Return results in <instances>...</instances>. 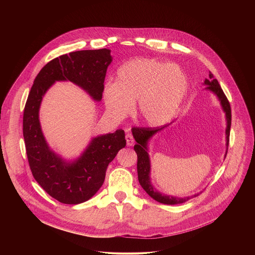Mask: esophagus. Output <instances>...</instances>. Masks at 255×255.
<instances>
[{"label": "esophagus", "instance_id": "1", "mask_svg": "<svg viewBox=\"0 0 255 255\" xmlns=\"http://www.w3.org/2000/svg\"><path fill=\"white\" fill-rule=\"evenodd\" d=\"M126 140H127V145L128 146H132L134 143V138L130 133H128L126 135Z\"/></svg>", "mask_w": 255, "mask_h": 255}]
</instances>
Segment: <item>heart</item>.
<instances>
[{
  "mask_svg": "<svg viewBox=\"0 0 255 255\" xmlns=\"http://www.w3.org/2000/svg\"><path fill=\"white\" fill-rule=\"evenodd\" d=\"M187 90V79L176 65L138 58L117 72L116 82L104 86L103 97L110 114L123 119L136 100V114L146 125L159 127L173 119Z\"/></svg>",
  "mask_w": 255,
  "mask_h": 255,
  "instance_id": "obj_1",
  "label": "heart"
}]
</instances>
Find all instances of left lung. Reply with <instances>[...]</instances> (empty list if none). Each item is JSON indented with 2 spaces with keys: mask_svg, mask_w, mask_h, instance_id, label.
<instances>
[{
  "mask_svg": "<svg viewBox=\"0 0 255 255\" xmlns=\"http://www.w3.org/2000/svg\"><path fill=\"white\" fill-rule=\"evenodd\" d=\"M204 83L207 85L206 89L211 90L218 96L219 100L221 102V105L223 107L224 112L226 113V118H227V128H226V134H227V146L229 145V137H230V130H231V124H232V113H231V105L230 102L225 95L223 89L221 88L219 84L218 80L214 78V75L211 73H209V78L205 79ZM164 127H157V128H137L133 127L131 128L132 135L137 142L134 145V151L137 154V175H138V181L142 188L148 193L149 196H151L153 199L156 201L163 203V204H169V205H174V204H180L187 201L188 199L197 196L198 194H194L193 196H188V197H183V198H178V197H173V196H167V195H162L160 192L156 191L151 182H150V161H149V156L147 153V141L148 139L157 131L161 130ZM227 155V153H226Z\"/></svg>",
  "mask_w": 255,
  "mask_h": 255,
  "instance_id": "obj_1",
  "label": "left lung"
}]
</instances>
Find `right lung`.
I'll return each instance as SVG.
<instances>
[{
    "label": "right lung",
    "instance_id": "add662e5",
    "mask_svg": "<svg viewBox=\"0 0 255 255\" xmlns=\"http://www.w3.org/2000/svg\"><path fill=\"white\" fill-rule=\"evenodd\" d=\"M108 49L82 50L50 61L37 74L23 112V137L31 173L41 187L56 200L78 204L91 198L102 186L107 167L126 146L125 131L92 139L84 153L67 163L50 150L41 131L39 108L55 81L70 80L96 101L102 99L106 72L112 62Z\"/></svg>",
    "mask_w": 255,
    "mask_h": 255
}]
</instances>
